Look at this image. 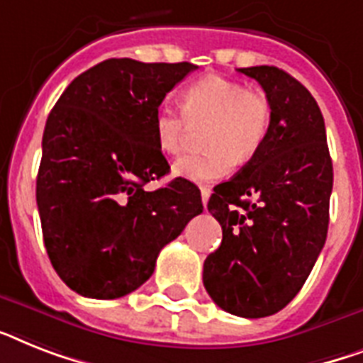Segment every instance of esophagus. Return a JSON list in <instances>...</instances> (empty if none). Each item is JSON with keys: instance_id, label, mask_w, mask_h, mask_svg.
<instances>
[{"instance_id": "esophagus-1", "label": "esophagus", "mask_w": 363, "mask_h": 363, "mask_svg": "<svg viewBox=\"0 0 363 363\" xmlns=\"http://www.w3.org/2000/svg\"><path fill=\"white\" fill-rule=\"evenodd\" d=\"M208 197H211V188H208V186H201V199H203V205H207V203H208Z\"/></svg>"}]
</instances>
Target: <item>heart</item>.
I'll use <instances>...</instances> for the list:
<instances>
[{"mask_svg":"<svg viewBox=\"0 0 363 363\" xmlns=\"http://www.w3.org/2000/svg\"><path fill=\"white\" fill-rule=\"evenodd\" d=\"M182 110L162 104L155 113L156 145L166 155H179L191 128L203 134L201 155L184 156L173 173L191 182H212L233 172L238 162H248L263 149L272 128V102L261 89L223 76L196 79L182 93Z\"/></svg>","mask_w":363,"mask_h":363,"instance_id":"heart-1","label":"heart"}]
</instances>
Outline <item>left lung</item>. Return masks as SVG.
<instances>
[{"instance_id":"8db88e82","label":"left lung","mask_w":363,"mask_h":363,"mask_svg":"<svg viewBox=\"0 0 363 363\" xmlns=\"http://www.w3.org/2000/svg\"><path fill=\"white\" fill-rule=\"evenodd\" d=\"M238 72L272 102L263 149L231 181L214 186L208 212L222 244L203 264V284L223 311L259 319L278 313L306 284L328 233L334 169L319 106L278 67Z\"/></svg>"}]
</instances>
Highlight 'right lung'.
<instances>
[{
    "label": "right lung",
    "mask_w": 363,
    "mask_h": 363,
    "mask_svg": "<svg viewBox=\"0 0 363 363\" xmlns=\"http://www.w3.org/2000/svg\"><path fill=\"white\" fill-rule=\"evenodd\" d=\"M191 63L106 59L72 79L50 111L37 175L44 246L59 278L82 296L121 298L155 272L160 250L201 214L186 179L156 145L158 106Z\"/></svg>",
    "instance_id": "1"
}]
</instances>
